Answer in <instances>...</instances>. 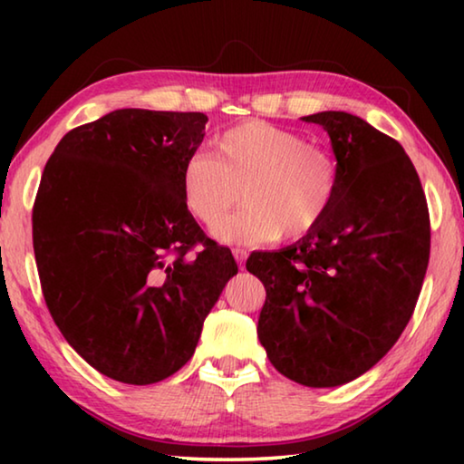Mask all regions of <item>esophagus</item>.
<instances>
[{
    "label": "esophagus",
    "instance_id": "34e87169",
    "mask_svg": "<svg viewBox=\"0 0 464 464\" xmlns=\"http://www.w3.org/2000/svg\"><path fill=\"white\" fill-rule=\"evenodd\" d=\"M231 251H233L235 262H237V264H239V268H241L243 262H246V257H247V251H246V249H241V247H233Z\"/></svg>",
    "mask_w": 464,
    "mask_h": 464
}]
</instances>
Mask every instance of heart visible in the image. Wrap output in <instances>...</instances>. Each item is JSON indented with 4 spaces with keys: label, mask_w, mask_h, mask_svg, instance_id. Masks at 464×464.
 I'll list each match as a JSON object with an SVG mask.
<instances>
[{
    "label": "heart",
    "mask_w": 464,
    "mask_h": 464,
    "mask_svg": "<svg viewBox=\"0 0 464 464\" xmlns=\"http://www.w3.org/2000/svg\"><path fill=\"white\" fill-rule=\"evenodd\" d=\"M342 168L329 149L298 132L247 121L194 153L179 174V192L190 217L215 227L241 200L237 215L217 227L227 243L301 239L324 223L337 198Z\"/></svg>",
    "instance_id": "1"
}]
</instances>
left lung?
<instances>
[{
	"instance_id": "8db88e82",
	"label": "left lung",
	"mask_w": 464,
	"mask_h": 464,
	"mask_svg": "<svg viewBox=\"0 0 464 464\" xmlns=\"http://www.w3.org/2000/svg\"><path fill=\"white\" fill-rule=\"evenodd\" d=\"M303 121L327 130L342 168L329 215L246 268L266 301L257 337L272 366L304 387H337L379 362L403 334L430 260V213L403 147L348 112Z\"/></svg>"
}]
</instances>
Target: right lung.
<instances>
[{
	"label": "right lung",
	"instance_id": "obj_1",
	"mask_svg": "<svg viewBox=\"0 0 464 464\" xmlns=\"http://www.w3.org/2000/svg\"><path fill=\"white\" fill-rule=\"evenodd\" d=\"M207 121L114 110L69 130L44 166L33 207L44 303L77 354L119 382L178 372L237 274L231 249L207 237L179 192Z\"/></svg>",
	"mask_w": 464,
	"mask_h": 464
}]
</instances>
